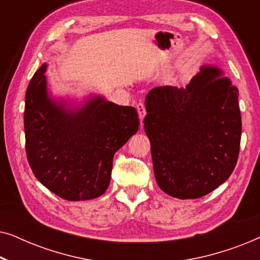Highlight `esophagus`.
Instances as JSON below:
<instances>
[{
  "label": "esophagus",
  "mask_w": 260,
  "mask_h": 260,
  "mask_svg": "<svg viewBox=\"0 0 260 260\" xmlns=\"http://www.w3.org/2000/svg\"><path fill=\"white\" fill-rule=\"evenodd\" d=\"M136 109H137V112H138V117H140V119H141V122H142V120H143V118H144L145 113H147V112H145V106H144L143 103L140 102L136 105Z\"/></svg>",
  "instance_id": "obj_1"
}]
</instances>
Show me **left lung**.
Masks as SVG:
<instances>
[{"label": "left lung", "instance_id": "8db88e82", "mask_svg": "<svg viewBox=\"0 0 260 260\" xmlns=\"http://www.w3.org/2000/svg\"><path fill=\"white\" fill-rule=\"evenodd\" d=\"M218 67L202 66L186 87L159 86L145 97L144 130L158 187L170 197L198 199L236 168L241 115L238 88Z\"/></svg>", "mask_w": 260, "mask_h": 260}]
</instances>
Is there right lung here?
Wrapping results in <instances>:
<instances>
[{
  "instance_id": "1",
  "label": "right lung",
  "mask_w": 260,
  "mask_h": 260,
  "mask_svg": "<svg viewBox=\"0 0 260 260\" xmlns=\"http://www.w3.org/2000/svg\"><path fill=\"white\" fill-rule=\"evenodd\" d=\"M44 63L26 92V154L34 175L69 201L101 197L111 180L113 155L137 133L133 106L94 97L76 110L49 98Z\"/></svg>"
}]
</instances>
